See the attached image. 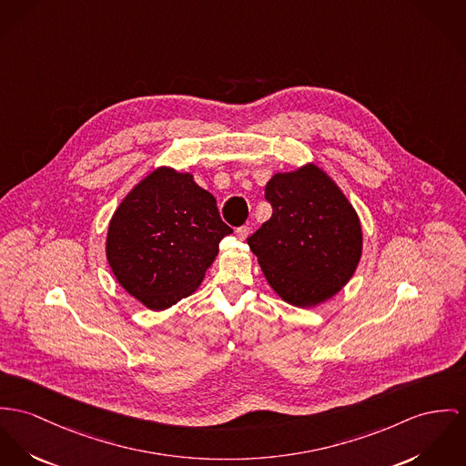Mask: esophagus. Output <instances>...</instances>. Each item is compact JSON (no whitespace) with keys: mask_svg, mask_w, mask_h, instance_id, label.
<instances>
[{"mask_svg":"<svg viewBox=\"0 0 466 466\" xmlns=\"http://www.w3.org/2000/svg\"><path fill=\"white\" fill-rule=\"evenodd\" d=\"M248 234H250V227H247V225L236 228V236H238V239H241V241H245V239L248 238Z\"/></svg>","mask_w":466,"mask_h":466,"instance_id":"obj_1","label":"esophagus"}]
</instances>
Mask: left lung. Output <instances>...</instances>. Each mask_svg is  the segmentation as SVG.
Here are the masks:
<instances>
[{"label": "left lung", "mask_w": 466, "mask_h": 466, "mask_svg": "<svg viewBox=\"0 0 466 466\" xmlns=\"http://www.w3.org/2000/svg\"><path fill=\"white\" fill-rule=\"evenodd\" d=\"M273 215L248 238L271 289L310 309L333 298L359 268L363 232L337 182L316 163L277 172L266 184Z\"/></svg>", "instance_id": "obj_1"}]
</instances>
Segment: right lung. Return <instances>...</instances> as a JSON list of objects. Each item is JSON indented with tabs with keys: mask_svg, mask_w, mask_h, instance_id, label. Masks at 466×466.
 <instances>
[{
	"mask_svg": "<svg viewBox=\"0 0 466 466\" xmlns=\"http://www.w3.org/2000/svg\"><path fill=\"white\" fill-rule=\"evenodd\" d=\"M232 232L193 174L157 167L118 204L109 219L106 258L116 282L150 310L193 294Z\"/></svg>",
	"mask_w": 466,
	"mask_h": 466,
	"instance_id": "1",
	"label": "right lung"
}]
</instances>
